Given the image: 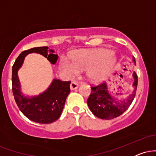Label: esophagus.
<instances>
[{
    "label": "esophagus",
    "instance_id": "1",
    "mask_svg": "<svg viewBox=\"0 0 156 156\" xmlns=\"http://www.w3.org/2000/svg\"><path fill=\"white\" fill-rule=\"evenodd\" d=\"M78 87H79V85H78V83H77L76 81H72L70 83V89L71 90H75V89H78Z\"/></svg>",
    "mask_w": 156,
    "mask_h": 156
}]
</instances>
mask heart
<instances>
[{
    "instance_id": "b5f03b06",
    "label": "heart",
    "mask_w": 156,
    "mask_h": 156,
    "mask_svg": "<svg viewBox=\"0 0 156 156\" xmlns=\"http://www.w3.org/2000/svg\"><path fill=\"white\" fill-rule=\"evenodd\" d=\"M73 62L62 58V67L69 77L74 76L79 70H86L91 81L98 83L104 80L112 73L116 62L114 52L103 48L83 50L74 52Z\"/></svg>"
}]
</instances>
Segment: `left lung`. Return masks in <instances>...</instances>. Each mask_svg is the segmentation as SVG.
I'll return each instance as SVG.
<instances>
[{"instance_id":"obj_1","label":"left lung","mask_w":156,"mask_h":156,"mask_svg":"<svg viewBox=\"0 0 156 156\" xmlns=\"http://www.w3.org/2000/svg\"><path fill=\"white\" fill-rule=\"evenodd\" d=\"M132 61L136 65L135 58ZM133 91L124 100H119L109 92L108 85L102 83L97 87H91L92 93L87 100V104L91 112L97 117L103 119H112L119 117L127 110L133 102L136 92L138 77L133 73Z\"/></svg>"}]
</instances>
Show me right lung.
Instances as JSON below:
<instances>
[{
	"label": "right lung",
	"mask_w": 156,
	"mask_h": 156,
	"mask_svg": "<svg viewBox=\"0 0 156 156\" xmlns=\"http://www.w3.org/2000/svg\"><path fill=\"white\" fill-rule=\"evenodd\" d=\"M39 53L45 57L52 64L56 63L58 55L48 47L33 48L23 51L12 67V91L20 110L30 120L42 124H49L58 119L64 103L70 92V81L54 78L48 89L38 95L26 96L21 91L18 70L22 67L25 57L30 53Z\"/></svg>",
	"instance_id": "obj_1"
}]
</instances>
